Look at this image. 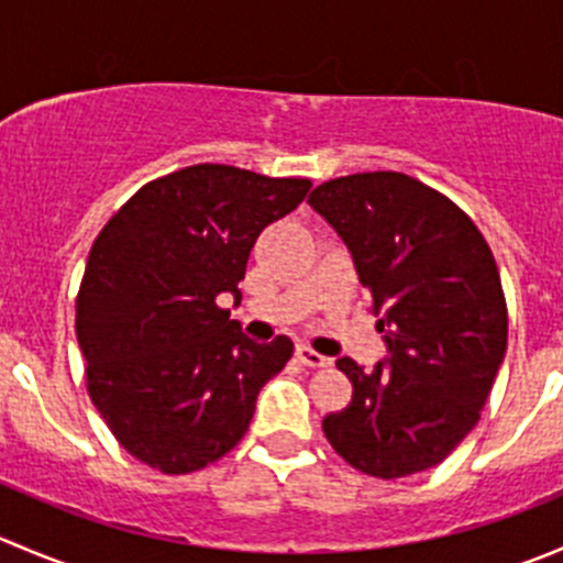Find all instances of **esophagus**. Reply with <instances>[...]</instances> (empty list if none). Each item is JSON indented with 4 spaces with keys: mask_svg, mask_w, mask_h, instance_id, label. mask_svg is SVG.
Instances as JSON below:
<instances>
[{
    "mask_svg": "<svg viewBox=\"0 0 563 563\" xmlns=\"http://www.w3.org/2000/svg\"><path fill=\"white\" fill-rule=\"evenodd\" d=\"M297 360L308 367H329L332 360L329 356H321L318 351L310 349V345H297Z\"/></svg>",
    "mask_w": 563,
    "mask_h": 563,
    "instance_id": "1",
    "label": "esophagus"
}]
</instances>
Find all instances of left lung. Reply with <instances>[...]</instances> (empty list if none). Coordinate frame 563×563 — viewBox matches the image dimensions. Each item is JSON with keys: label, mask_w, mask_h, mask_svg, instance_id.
<instances>
[{"label": "left lung", "mask_w": 563, "mask_h": 563, "mask_svg": "<svg viewBox=\"0 0 563 563\" xmlns=\"http://www.w3.org/2000/svg\"><path fill=\"white\" fill-rule=\"evenodd\" d=\"M308 203L349 247L387 343L373 371L340 356L354 395L323 435L378 479L433 468L479 422L507 351L496 258L474 220L413 176H340Z\"/></svg>", "instance_id": "left-lung-1"}]
</instances>
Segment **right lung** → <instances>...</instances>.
<instances>
[{
  "instance_id": "obj_1",
  "label": "right lung",
  "mask_w": 563,
  "mask_h": 563,
  "mask_svg": "<svg viewBox=\"0 0 563 563\" xmlns=\"http://www.w3.org/2000/svg\"><path fill=\"white\" fill-rule=\"evenodd\" d=\"M310 179L201 163L141 187L89 250L76 299L87 389L113 439L163 474L234 450L255 397L291 360L218 305L242 299L261 231L305 201Z\"/></svg>"
}]
</instances>
